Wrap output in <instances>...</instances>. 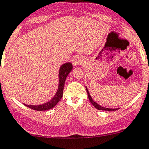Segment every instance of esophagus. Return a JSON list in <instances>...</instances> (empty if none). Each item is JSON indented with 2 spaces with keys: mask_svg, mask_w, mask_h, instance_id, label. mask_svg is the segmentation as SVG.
Listing matches in <instances>:
<instances>
[{
  "mask_svg": "<svg viewBox=\"0 0 149 149\" xmlns=\"http://www.w3.org/2000/svg\"><path fill=\"white\" fill-rule=\"evenodd\" d=\"M72 62L74 65H79V64L84 63V59L81 57H79V56H77V57L73 58Z\"/></svg>",
  "mask_w": 149,
  "mask_h": 149,
  "instance_id": "obj_1",
  "label": "esophagus"
}]
</instances>
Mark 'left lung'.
Here are the masks:
<instances>
[{
    "instance_id": "obj_1",
    "label": "left lung",
    "mask_w": 149,
    "mask_h": 149,
    "mask_svg": "<svg viewBox=\"0 0 149 149\" xmlns=\"http://www.w3.org/2000/svg\"><path fill=\"white\" fill-rule=\"evenodd\" d=\"M86 88V91H87V93H88V99L90 100V102H91V104H93V106H95V108H97V109L98 110H102V111H116V110L118 109V108H104V107H102V106H101L100 104H98L97 103H96L95 102H94V100L92 99V97L91 95H90V93L88 91V88Z\"/></svg>"
}]
</instances>
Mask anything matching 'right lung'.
<instances>
[{"instance_id": "right-lung-1", "label": "right lung", "mask_w": 149, "mask_h": 149, "mask_svg": "<svg viewBox=\"0 0 149 149\" xmlns=\"http://www.w3.org/2000/svg\"><path fill=\"white\" fill-rule=\"evenodd\" d=\"M72 69V64L71 63H64L61 66L59 73H58L59 81H58V90L54 97L49 102L41 104V105H26V104H24V105H25L30 108H32L34 111H47V110L54 108L58 104V102L62 98V97H63V91L65 79L69 73L71 72Z\"/></svg>"}]
</instances>
